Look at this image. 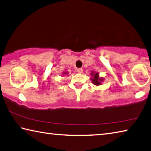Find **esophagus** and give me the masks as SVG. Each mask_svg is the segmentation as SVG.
<instances>
[{"mask_svg": "<svg viewBox=\"0 0 151 151\" xmlns=\"http://www.w3.org/2000/svg\"><path fill=\"white\" fill-rule=\"evenodd\" d=\"M77 72L78 73H82V72H83V68H77Z\"/></svg>", "mask_w": 151, "mask_h": 151, "instance_id": "1", "label": "esophagus"}]
</instances>
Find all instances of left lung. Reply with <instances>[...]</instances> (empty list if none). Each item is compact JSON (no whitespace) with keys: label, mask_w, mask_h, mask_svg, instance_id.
I'll list each match as a JSON object with an SVG mask.
<instances>
[{"label":"left lung","mask_w":151,"mask_h":151,"mask_svg":"<svg viewBox=\"0 0 151 151\" xmlns=\"http://www.w3.org/2000/svg\"><path fill=\"white\" fill-rule=\"evenodd\" d=\"M91 75L93 76V78H92V82L94 85H100L101 84V82L103 81V78L99 77V75L98 73H94V72H92L91 73Z\"/></svg>","instance_id":"left-lung-1"}]
</instances>
